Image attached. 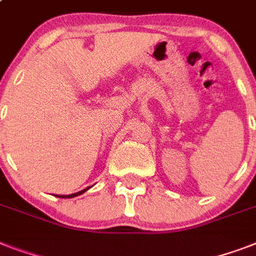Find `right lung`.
<instances>
[{"label":"right lung","instance_id":"1","mask_svg":"<svg viewBox=\"0 0 256 256\" xmlns=\"http://www.w3.org/2000/svg\"><path fill=\"white\" fill-rule=\"evenodd\" d=\"M88 188H85V190L80 191V192H76V194H70V195H57V196H60V198H73V196H77V195L82 194V192H85V191L88 190Z\"/></svg>","mask_w":256,"mask_h":256}]
</instances>
